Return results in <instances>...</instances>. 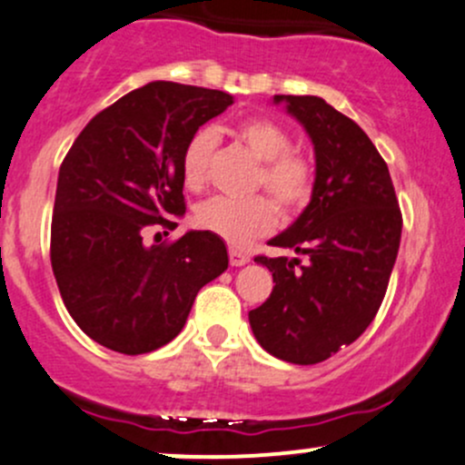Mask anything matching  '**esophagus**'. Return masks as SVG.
I'll use <instances>...</instances> for the list:
<instances>
[{"instance_id":"obj_1","label":"esophagus","mask_w":465,"mask_h":465,"mask_svg":"<svg viewBox=\"0 0 465 465\" xmlns=\"http://www.w3.org/2000/svg\"><path fill=\"white\" fill-rule=\"evenodd\" d=\"M229 262L232 267H242V264L249 262V256L244 252H238V249H229Z\"/></svg>"}]
</instances>
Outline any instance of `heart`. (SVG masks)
Here are the masks:
<instances>
[{
  "label": "heart",
  "instance_id": "obj_1",
  "mask_svg": "<svg viewBox=\"0 0 465 465\" xmlns=\"http://www.w3.org/2000/svg\"><path fill=\"white\" fill-rule=\"evenodd\" d=\"M233 134L260 158L253 185L264 187L275 205L287 213L307 205L313 193V170L307 158L291 150V136L282 127L264 116H247L238 121ZM216 141L212 127H201L187 141L181 156V174L190 190H198L205 183ZM273 221V205L262 193L252 198L213 196L196 209V223L232 247H244L253 238L269 233Z\"/></svg>",
  "mask_w": 465,
  "mask_h": 465
}]
</instances>
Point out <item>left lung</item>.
Segmentation results:
<instances>
[{
	"instance_id": "8db88e82",
	"label": "left lung",
	"mask_w": 465,
	"mask_h": 465,
	"mask_svg": "<svg viewBox=\"0 0 465 465\" xmlns=\"http://www.w3.org/2000/svg\"><path fill=\"white\" fill-rule=\"evenodd\" d=\"M309 132L315 150L311 203L269 244L307 258L253 260L275 287L249 311L267 353L291 364H318L373 322L400 252L401 209L389 165L366 132L320 96L275 94Z\"/></svg>"
}]
</instances>
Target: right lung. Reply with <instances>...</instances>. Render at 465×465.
Masks as SVG:
<instances>
[{
    "mask_svg": "<svg viewBox=\"0 0 465 465\" xmlns=\"http://www.w3.org/2000/svg\"><path fill=\"white\" fill-rule=\"evenodd\" d=\"M232 104L227 92L154 81L101 110L61 163L50 262L68 313L105 349L141 355L165 346L198 291L227 269L212 232L152 247L143 236L176 227L183 150Z\"/></svg>",
    "mask_w": 465,
    "mask_h": 465,
    "instance_id": "1",
    "label": "right lung"
}]
</instances>
